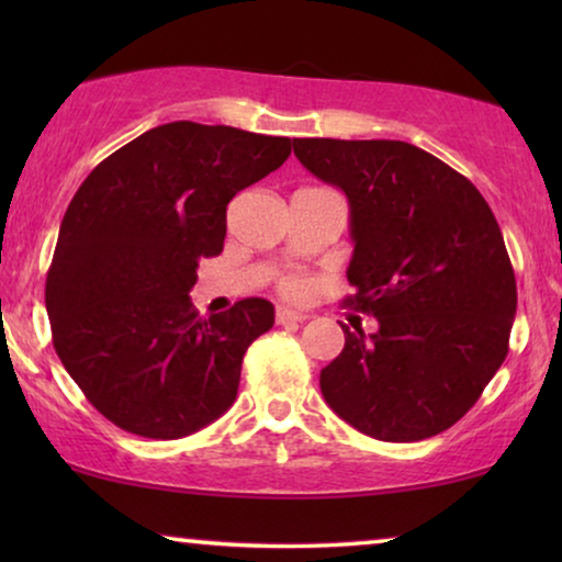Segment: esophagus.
<instances>
[{
  "mask_svg": "<svg viewBox=\"0 0 562 562\" xmlns=\"http://www.w3.org/2000/svg\"><path fill=\"white\" fill-rule=\"evenodd\" d=\"M306 319L310 317H306L304 312L289 310V306H279V310H276V322H279V325H302Z\"/></svg>",
  "mask_w": 562,
  "mask_h": 562,
  "instance_id": "34e87169",
  "label": "esophagus"
}]
</instances>
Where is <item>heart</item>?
Listing matches in <instances>:
<instances>
[{
    "label": "heart",
    "instance_id": "obj_1",
    "mask_svg": "<svg viewBox=\"0 0 562 562\" xmlns=\"http://www.w3.org/2000/svg\"><path fill=\"white\" fill-rule=\"evenodd\" d=\"M281 289L286 291V294L299 296V294H304V291H306V281L299 279V276H289V279H283Z\"/></svg>",
    "mask_w": 562,
    "mask_h": 562
}]
</instances>
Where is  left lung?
Listing matches in <instances>:
<instances>
[{"label":"left lung","mask_w":562,"mask_h":562,"mask_svg":"<svg viewBox=\"0 0 562 562\" xmlns=\"http://www.w3.org/2000/svg\"><path fill=\"white\" fill-rule=\"evenodd\" d=\"M294 156L348 196L345 302L379 319L373 335L342 325L322 396L375 440L445 432L509 352L517 281L494 212L456 168L402 140L294 137Z\"/></svg>","instance_id":"left-lung-1"}]
</instances>
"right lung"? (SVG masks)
Returning a JSON list of instances; mask_svg holds the SVG:
<instances>
[{
    "mask_svg": "<svg viewBox=\"0 0 562 562\" xmlns=\"http://www.w3.org/2000/svg\"><path fill=\"white\" fill-rule=\"evenodd\" d=\"M289 153V137L168 122L114 150L74 194L45 310L60 363L112 425L176 440L233 406L273 304L250 296L199 317L189 291L199 258L222 252L229 199Z\"/></svg>",
    "mask_w": 562,
    "mask_h": 562,
    "instance_id": "1",
    "label": "right lung"
}]
</instances>
